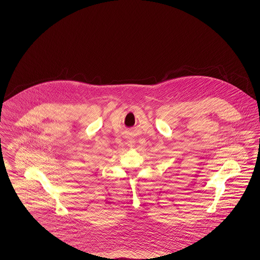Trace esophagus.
Wrapping results in <instances>:
<instances>
[{
	"label": "esophagus",
	"mask_w": 260,
	"mask_h": 260,
	"mask_svg": "<svg viewBox=\"0 0 260 260\" xmlns=\"http://www.w3.org/2000/svg\"><path fill=\"white\" fill-rule=\"evenodd\" d=\"M129 142H131V141H129Z\"/></svg>",
	"instance_id": "esophagus-1"
}]
</instances>
